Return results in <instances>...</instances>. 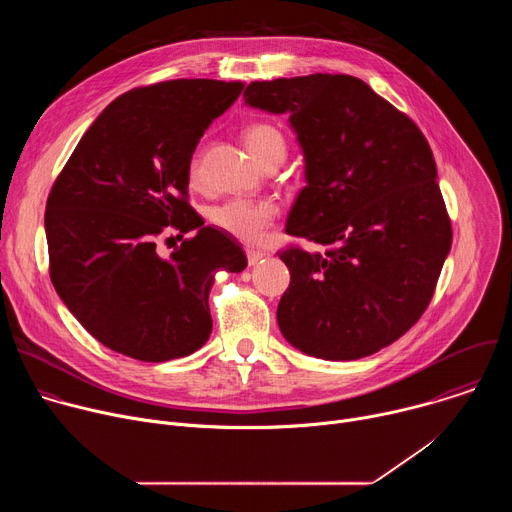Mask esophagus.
Instances as JSON below:
<instances>
[{
    "instance_id": "obj_1",
    "label": "esophagus",
    "mask_w": 512,
    "mask_h": 512,
    "mask_svg": "<svg viewBox=\"0 0 512 512\" xmlns=\"http://www.w3.org/2000/svg\"><path fill=\"white\" fill-rule=\"evenodd\" d=\"M263 257H265L263 251H259V249H247V263H249V265H257Z\"/></svg>"
}]
</instances>
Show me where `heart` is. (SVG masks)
Here are the masks:
<instances>
[{"label":"heart","instance_id":"b5f03b06","mask_svg":"<svg viewBox=\"0 0 512 512\" xmlns=\"http://www.w3.org/2000/svg\"><path fill=\"white\" fill-rule=\"evenodd\" d=\"M245 143L259 166L271 156H285V139L279 129L269 123L251 125L245 133ZM190 178H200V164L196 158L190 164ZM275 216L277 204L269 198H229L210 210L212 225L239 241L261 239Z\"/></svg>","mask_w":512,"mask_h":512}]
</instances>
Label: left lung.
Wrapping results in <instances>:
<instances>
[{"instance_id": "1", "label": "left lung", "mask_w": 512, "mask_h": 512, "mask_svg": "<svg viewBox=\"0 0 512 512\" xmlns=\"http://www.w3.org/2000/svg\"><path fill=\"white\" fill-rule=\"evenodd\" d=\"M243 99L285 113L304 154L285 233L330 247L279 253L291 275L277 306L283 338L324 360L375 354L425 312L452 247L427 139L348 75L255 81Z\"/></svg>"}]
</instances>
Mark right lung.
<instances>
[{
    "label": "right lung",
    "instance_id": "obj_1",
    "mask_svg": "<svg viewBox=\"0 0 512 512\" xmlns=\"http://www.w3.org/2000/svg\"><path fill=\"white\" fill-rule=\"evenodd\" d=\"M243 87L180 79L117 97L50 190L52 285L83 328L119 354L166 362L204 346L214 273L247 267L241 245L204 227L186 202L196 145ZM170 228H196L197 237L160 258L155 237Z\"/></svg>",
    "mask_w": 512,
    "mask_h": 512
}]
</instances>
